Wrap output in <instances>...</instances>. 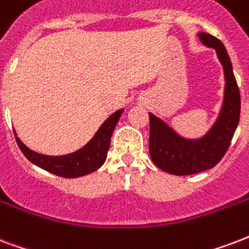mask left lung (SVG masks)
<instances>
[{
    "label": "left lung",
    "mask_w": 249,
    "mask_h": 249,
    "mask_svg": "<svg viewBox=\"0 0 249 249\" xmlns=\"http://www.w3.org/2000/svg\"><path fill=\"white\" fill-rule=\"evenodd\" d=\"M203 46L214 48L223 67L224 93L215 122L201 138L189 139L155 114H149V155L161 171L176 176L199 173L215 167L229 149L240 118V93L227 50L219 39L198 33Z\"/></svg>",
    "instance_id": "8db88e82"
}]
</instances>
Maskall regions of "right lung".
Instances as JSON below:
<instances>
[{"mask_svg":"<svg viewBox=\"0 0 249 249\" xmlns=\"http://www.w3.org/2000/svg\"><path fill=\"white\" fill-rule=\"evenodd\" d=\"M122 113L123 109L117 110L101 124L87 144L74 152L61 156H48L35 152L22 143V140L17 136V132H14V135L22 153L36 167L64 178H76L89 175L104 165L110 148L111 135Z\"/></svg>","mask_w":249,"mask_h":249,"instance_id":"1","label":"right lung"}]
</instances>
